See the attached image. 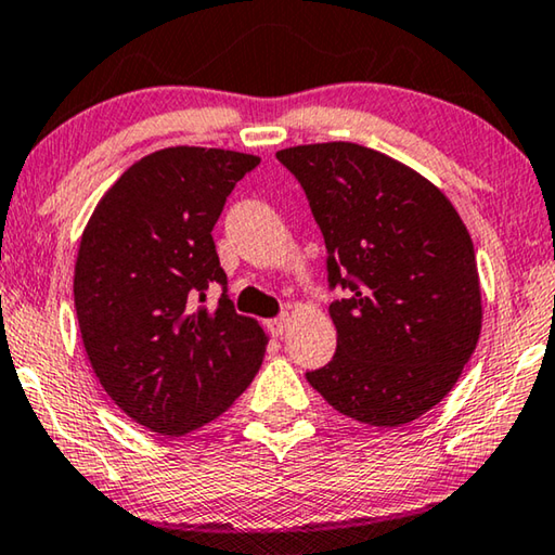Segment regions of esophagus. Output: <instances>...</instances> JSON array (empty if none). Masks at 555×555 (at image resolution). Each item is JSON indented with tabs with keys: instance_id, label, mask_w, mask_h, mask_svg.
<instances>
[{
	"instance_id": "34e87169",
	"label": "esophagus",
	"mask_w": 555,
	"mask_h": 555,
	"mask_svg": "<svg viewBox=\"0 0 555 555\" xmlns=\"http://www.w3.org/2000/svg\"><path fill=\"white\" fill-rule=\"evenodd\" d=\"M286 325H288V315H286V313H281V315H276V319H271V321L267 323V328H269L271 336L279 338V336H284Z\"/></svg>"
}]
</instances>
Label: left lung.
<instances>
[{"mask_svg": "<svg viewBox=\"0 0 555 555\" xmlns=\"http://www.w3.org/2000/svg\"><path fill=\"white\" fill-rule=\"evenodd\" d=\"M306 192L325 242L336 356L306 380L331 408L400 427L442 402L477 348L474 244L442 192L356 143L276 153Z\"/></svg>", "mask_w": 555, "mask_h": 555, "instance_id": "8db88e82", "label": "left lung"}]
</instances>
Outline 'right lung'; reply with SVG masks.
I'll return each instance as SVG.
<instances>
[{
	"instance_id": "right-lung-1",
	"label": "right lung",
	"mask_w": 555,
	"mask_h": 555,
	"mask_svg": "<svg viewBox=\"0 0 555 555\" xmlns=\"http://www.w3.org/2000/svg\"><path fill=\"white\" fill-rule=\"evenodd\" d=\"M257 155L165 147L105 192L78 249L74 304L108 398L153 433L197 429L249 388L267 336L234 311L212 230ZM219 285L217 307L206 292Z\"/></svg>"
}]
</instances>
